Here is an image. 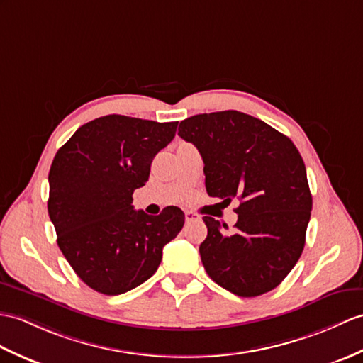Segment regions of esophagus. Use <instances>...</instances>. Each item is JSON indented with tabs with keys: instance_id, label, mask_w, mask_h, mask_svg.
I'll return each mask as SVG.
<instances>
[{
	"instance_id": "obj_1",
	"label": "esophagus",
	"mask_w": 363,
	"mask_h": 363,
	"mask_svg": "<svg viewBox=\"0 0 363 363\" xmlns=\"http://www.w3.org/2000/svg\"><path fill=\"white\" fill-rule=\"evenodd\" d=\"M201 218L196 215V213H193V212H185V221L187 223H193V221H199Z\"/></svg>"
}]
</instances>
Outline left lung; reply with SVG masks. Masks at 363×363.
I'll return each instance as SVG.
<instances>
[{
	"instance_id": "left-lung-1",
	"label": "left lung",
	"mask_w": 363,
	"mask_h": 363,
	"mask_svg": "<svg viewBox=\"0 0 363 363\" xmlns=\"http://www.w3.org/2000/svg\"><path fill=\"white\" fill-rule=\"evenodd\" d=\"M204 161L208 196L240 199L235 233L204 216L199 254L208 277L240 297H257L280 284L305 247L313 208L305 162L292 140L240 111L196 114L179 125Z\"/></svg>"
}]
</instances>
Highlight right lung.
Returning <instances> with one entry per match:
<instances>
[{
  "label": "right lung",
  "mask_w": 363,
  "mask_h": 363,
  "mask_svg": "<svg viewBox=\"0 0 363 363\" xmlns=\"http://www.w3.org/2000/svg\"><path fill=\"white\" fill-rule=\"evenodd\" d=\"M176 128L178 122L109 114L82 125L57 151L48 212L58 247L91 289L119 296L147 281L181 232L179 207L157 216L133 207L134 190L145 185L151 161Z\"/></svg>",
  "instance_id": "right-lung-1"
}]
</instances>
